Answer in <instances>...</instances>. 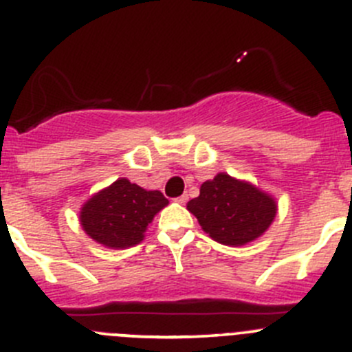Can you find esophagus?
<instances>
[{
    "instance_id": "obj_1",
    "label": "esophagus",
    "mask_w": 352,
    "mask_h": 352,
    "mask_svg": "<svg viewBox=\"0 0 352 352\" xmlns=\"http://www.w3.org/2000/svg\"><path fill=\"white\" fill-rule=\"evenodd\" d=\"M187 199H189V196H187V194H182V196L177 197L175 201H177V203H180V204H186Z\"/></svg>"
}]
</instances>
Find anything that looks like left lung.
<instances>
[{
  "label": "left lung",
  "mask_w": 352,
  "mask_h": 352,
  "mask_svg": "<svg viewBox=\"0 0 352 352\" xmlns=\"http://www.w3.org/2000/svg\"><path fill=\"white\" fill-rule=\"evenodd\" d=\"M201 228L225 245H244L261 237L277 214V201L245 180L218 173L203 182L187 203Z\"/></svg>",
  "instance_id": "obj_1"
}]
</instances>
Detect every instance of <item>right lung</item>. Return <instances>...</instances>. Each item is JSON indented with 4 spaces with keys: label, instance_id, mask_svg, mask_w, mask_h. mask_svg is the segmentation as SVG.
Segmentation results:
<instances>
[{
    "label": "right lung",
    "instance_id": "add662e5",
    "mask_svg": "<svg viewBox=\"0 0 352 352\" xmlns=\"http://www.w3.org/2000/svg\"><path fill=\"white\" fill-rule=\"evenodd\" d=\"M166 204L168 199L160 190H146L118 179L85 201L78 218L85 234L98 244L127 249L144 239L148 225Z\"/></svg>",
    "mask_w": 352,
    "mask_h": 352
}]
</instances>
